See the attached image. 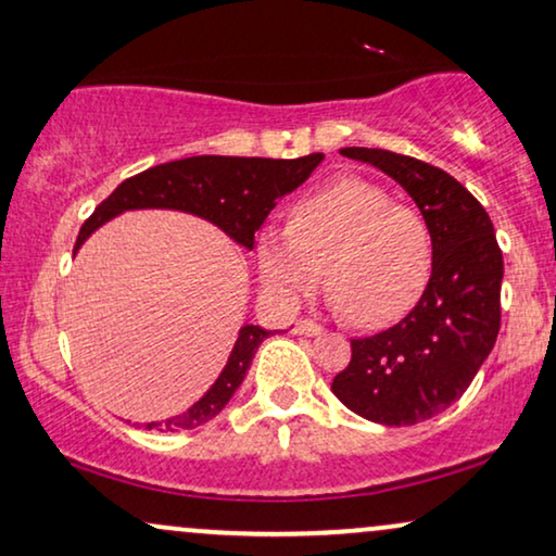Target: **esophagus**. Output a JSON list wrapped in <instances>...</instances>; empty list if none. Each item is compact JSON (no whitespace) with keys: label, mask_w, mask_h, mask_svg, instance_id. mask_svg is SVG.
I'll list each match as a JSON object with an SVG mask.
<instances>
[{"label":"esophagus","mask_w":556,"mask_h":556,"mask_svg":"<svg viewBox=\"0 0 556 556\" xmlns=\"http://www.w3.org/2000/svg\"><path fill=\"white\" fill-rule=\"evenodd\" d=\"M320 326L315 320H311V318H300L298 323H294V333H300V336H318L320 333Z\"/></svg>","instance_id":"esophagus-1"}]
</instances>
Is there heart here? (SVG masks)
<instances>
[{"mask_svg":"<svg viewBox=\"0 0 556 556\" xmlns=\"http://www.w3.org/2000/svg\"><path fill=\"white\" fill-rule=\"evenodd\" d=\"M264 285L298 300L326 277L330 305L359 328L405 318L433 269L426 215L379 181L339 177L302 194L287 215V233L264 230L256 241Z\"/></svg>","mask_w":556,"mask_h":556,"instance_id":"b5f03b06","label":"heart"}]
</instances>
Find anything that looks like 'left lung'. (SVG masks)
I'll list each match as a JSON object with an SVG mask.
<instances>
[{"mask_svg": "<svg viewBox=\"0 0 556 556\" xmlns=\"http://www.w3.org/2000/svg\"><path fill=\"white\" fill-rule=\"evenodd\" d=\"M382 168L416 200L433 236V269L395 326L351 339L333 395L382 426H416L465 395L501 330L503 254L484 207L444 168L384 149H341Z\"/></svg>", "mask_w": 556, "mask_h": 556, "instance_id": "1", "label": "left lung"}]
</instances>
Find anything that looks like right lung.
<instances>
[{"label": "right lung", "mask_w": 556, "mask_h": 556, "mask_svg": "<svg viewBox=\"0 0 556 556\" xmlns=\"http://www.w3.org/2000/svg\"><path fill=\"white\" fill-rule=\"evenodd\" d=\"M323 161V153H311L300 159H245V156H192L181 161H168L146 168L136 177L125 179L108 200L97 205L87 217L76 238L74 254L79 245L94 233L110 217L125 210L168 207L185 210L215 223L233 238L236 243L254 249V233L262 228L266 215L277 207L279 197L290 194L313 174ZM271 330L258 326H243L238 341L230 351L226 369L215 379V384L181 416H174L164 424H146V428L159 431H187L207 420H213L228 400L233 397L238 384L243 382L251 367L256 349Z\"/></svg>", "instance_id": "add662e5"}]
</instances>
